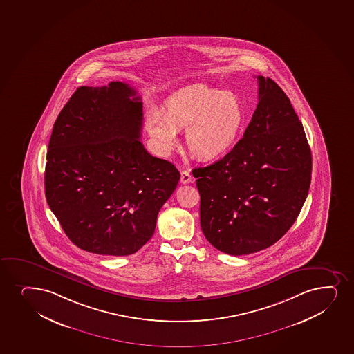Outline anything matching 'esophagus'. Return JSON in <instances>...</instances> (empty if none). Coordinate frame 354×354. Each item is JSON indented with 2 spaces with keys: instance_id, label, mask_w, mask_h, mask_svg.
Segmentation results:
<instances>
[{
  "instance_id": "1",
  "label": "esophagus",
  "mask_w": 354,
  "mask_h": 354,
  "mask_svg": "<svg viewBox=\"0 0 354 354\" xmlns=\"http://www.w3.org/2000/svg\"><path fill=\"white\" fill-rule=\"evenodd\" d=\"M180 181H181L183 185L192 183V175L189 174V171H181V179H180Z\"/></svg>"
}]
</instances>
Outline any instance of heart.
Instances as JSON below:
<instances>
[{
  "label": "heart",
  "mask_w": 354,
  "mask_h": 354,
  "mask_svg": "<svg viewBox=\"0 0 354 354\" xmlns=\"http://www.w3.org/2000/svg\"><path fill=\"white\" fill-rule=\"evenodd\" d=\"M166 110H150L146 121L147 131L163 155L171 154L179 146L178 130L187 129L188 148L204 161H216L237 145L245 125V113L237 97L205 85L171 96Z\"/></svg>",
  "instance_id": "obj_1"
}]
</instances>
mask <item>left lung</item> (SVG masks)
Returning <instances> with one entry per match:
<instances>
[{
    "label": "left lung",
    "mask_w": 354,
    "mask_h": 354,
    "mask_svg": "<svg viewBox=\"0 0 354 354\" xmlns=\"http://www.w3.org/2000/svg\"><path fill=\"white\" fill-rule=\"evenodd\" d=\"M258 104L244 136L216 162L194 168L200 225L233 256L266 249L287 233L308 196L312 153L290 100L258 75Z\"/></svg>",
    "instance_id": "left-lung-1"
}]
</instances>
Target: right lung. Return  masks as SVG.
I'll return each instance as SVG.
<instances>
[{"mask_svg":"<svg viewBox=\"0 0 354 354\" xmlns=\"http://www.w3.org/2000/svg\"><path fill=\"white\" fill-rule=\"evenodd\" d=\"M141 97L128 84L80 86L59 113L45 194L70 241L92 254L128 256L154 234L176 188L173 163L147 151Z\"/></svg>","mask_w":354,"mask_h":354,"instance_id":"add662e5","label":"right lung"}]
</instances>
